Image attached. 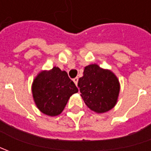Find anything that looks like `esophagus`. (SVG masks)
<instances>
[{"mask_svg": "<svg viewBox=\"0 0 151 151\" xmlns=\"http://www.w3.org/2000/svg\"><path fill=\"white\" fill-rule=\"evenodd\" d=\"M73 81L75 82V84L77 86V84H78V77H76V78L73 79Z\"/></svg>", "mask_w": 151, "mask_h": 151, "instance_id": "34e87169", "label": "esophagus"}]
</instances>
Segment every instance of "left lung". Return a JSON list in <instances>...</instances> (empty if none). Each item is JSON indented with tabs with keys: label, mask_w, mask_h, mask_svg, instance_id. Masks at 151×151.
I'll return each mask as SVG.
<instances>
[{
	"label": "left lung",
	"mask_w": 151,
	"mask_h": 151,
	"mask_svg": "<svg viewBox=\"0 0 151 151\" xmlns=\"http://www.w3.org/2000/svg\"><path fill=\"white\" fill-rule=\"evenodd\" d=\"M78 87L86 105L95 113L108 112L117 104L120 83L110 70L96 64L86 66L83 76L79 79Z\"/></svg>",
	"instance_id": "1"
}]
</instances>
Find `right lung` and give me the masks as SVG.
I'll return each instance as SVG.
<instances>
[{
	"instance_id": "right-lung-1",
	"label": "right lung",
	"mask_w": 151,
	"mask_h": 151,
	"mask_svg": "<svg viewBox=\"0 0 151 151\" xmlns=\"http://www.w3.org/2000/svg\"><path fill=\"white\" fill-rule=\"evenodd\" d=\"M78 92L75 83L59 67L41 70L33 79L32 93L38 110L48 116L60 115L73 94Z\"/></svg>"
}]
</instances>
